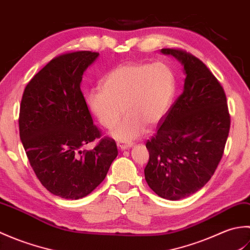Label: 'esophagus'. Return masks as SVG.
<instances>
[{
    "label": "esophagus",
    "mask_w": 250,
    "mask_h": 250,
    "mask_svg": "<svg viewBox=\"0 0 250 250\" xmlns=\"http://www.w3.org/2000/svg\"><path fill=\"white\" fill-rule=\"evenodd\" d=\"M117 146H118L119 149L125 150V149H129V148H131L132 146H133V144H132V143H128V144H124V143H118V144H117Z\"/></svg>",
    "instance_id": "1"
}]
</instances>
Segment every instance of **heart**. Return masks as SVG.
Here are the masks:
<instances>
[{"label": "heart", "instance_id": "heart-1", "mask_svg": "<svg viewBox=\"0 0 250 250\" xmlns=\"http://www.w3.org/2000/svg\"><path fill=\"white\" fill-rule=\"evenodd\" d=\"M176 76L163 62L125 64L105 76L102 89L90 90L87 103L101 125L109 129L126 113L110 135L120 142L143 134L145 125H155L167 114L176 93Z\"/></svg>", "mask_w": 250, "mask_h": 250}]
</instances>
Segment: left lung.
<instances>
[{
  "label": "left lung",
  "mask_w": 250,
  "mask_h": 250,
  "mask_svg": "<svg viewBox=\"0 0 250 250\" xmlns=\"http://www.w3.org/2000/svg\"><path fill=\"white\" fill-rule=\"evenodd\" d=\"M184 67L183 93L161 120L146 147L144 169L152 191L177 201L195 193L213 176L224 155L230 130L221 84L198 58L180 49H161Z\"/></svg>",
  "instance_id": "obj_1"
}]
</instances>
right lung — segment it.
Listing matches in <instances>:
<instances>
[{
  "label": "right lung",
  "instance_id": "add662e5",
  "mask_svg": "<svg viewBox=\"0 0 250 250\" xmlns=\"http://www.w3.org/2000/svg\"><path fill=\"white\" fill-rule=\"evenodd\" d=\"M98 57L75 51L55 58L26 84L21 100L20 140L31 167L42 185L63 199L91 193L118 155L108 137L83 149L101 136L81 90L83 73Z\"/></svg>",
  "mask_w": 250,
  "mask_h": 250
}]
</instances>
